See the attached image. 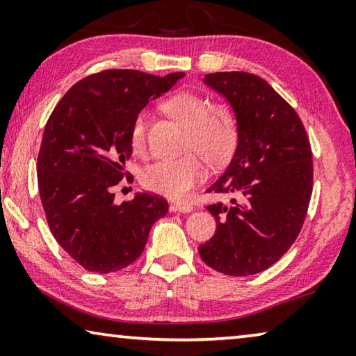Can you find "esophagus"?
Returning a JSON list of instances; mask_svg holds the SVG:
<instances>
[{"instance_id": "34e87169", "label": "esophagus", "mask_w": 356, "mask_h": 356, "mask_svg": "<svg viewBox=\"0 0 356 356\" xmlns=\"http://www.w3.org/2000/svg\"><path fill=\"white\" fill-rule=\"evenodd\" d=\"M171 210H174V212L188 213L193 210V206H191V204H185V202H176V204H172V206H171Z\"/></svg>"}]
</instances>
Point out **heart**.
<instances>
[{
	"label": "heart",
	"mask_w": 356,
	"mask_h": 356,
	"mask_svg": "<svg viewBox=\"0 0 356 356\" xmlns=\"http://www.w3.org/2000/svg\"><path fill=\"white\" fill-rule=\"evenodd\" d=\"M163 110L186 127L184 149L186 155L160 160L141 174L144 188L156 195L182 200L206 177V165L221 166L231 159L238 141V125L234 113L222 105H212L201 94L182 91L171 95ZM130 146L135 154L146 150V116L138 114L130 129ZM193 152L190 153L189 150ZM198 154H196L195 152Z\"/></svg>",
	"instance_id": "heart-1"
}]
</instances>
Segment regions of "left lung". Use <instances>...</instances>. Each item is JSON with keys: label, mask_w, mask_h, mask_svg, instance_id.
Listing matches in <instances>:
<instances>
[{"label": "left lung", "mask_w": 356, "mask_h": 356, "mask_svg": "<svg viewBox=\"0 0 356 356\" xmlns=\"http://www.w3.org/2000/svg\"><path fill=\"white\" fill-rule=\"evenodd\" d=\"M204 84L231 105L238 141L231 163L207 191L232 193L238 201L207 206L216 231L200 246L209 267L248 276L267 270L291 248L308 212L312 154L293 108L246 72H216Z\"/></svg>", "instance_id": "left-lung-1"}]
</instances>
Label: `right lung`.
Masks as SVG:
<instances>
[{
  "label": "right lung",
  "instance_id": "add662e5",
  "mask_svg": "<svg viewBox=\"0 0 356 356\" xmlns=\"http://www.w3.org/2000/svg\"><path fill=\"white\" fill-rule=\"evenodd\" d=\"M184 75L99 72L75 83L48 119L38 156L40 201L53 237L89 272L134 264L150 227L168 213L159 196L136 193L118 206L113 191L125 176L135 118Z\"/></svg>",
  "mask_w": 356,
  "mask_h": 356
}]
</instances>
